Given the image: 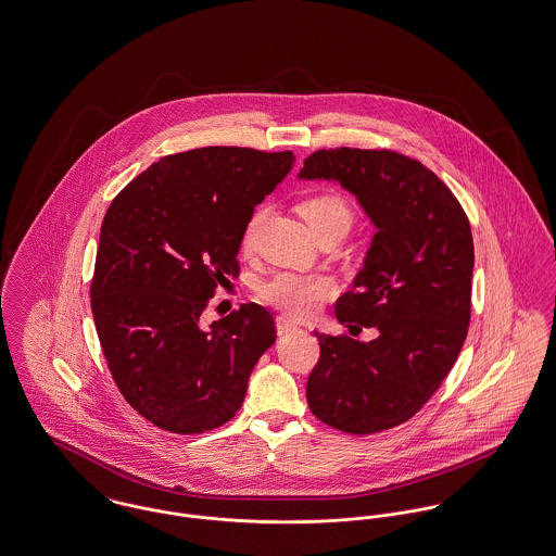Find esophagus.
I'll return each mask as SVG.
<instances>
[{"mask_svg": "<svg viewBox=\"0 0 556 556\" xmlns=\"http://www.w3.org/2000/svg\"><path fill=\"white\" fill-rule=\"evenodd\" d=\"M295 329H300V326L292 321V319H288V317H283V315H279L277 317V333L279 336H288V333H292Z\"/></svg>", "mask_w": 556, "mask_h": 556, "instance_id": "obj_1", "label": "esophagus"}]
</instances>
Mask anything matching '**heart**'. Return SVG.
I'll list each match as a JSON object with an SVG mask.
<instances>
[{
    "mask_svg": "<svg viewBox=\"0 0 556 556\" xmlns=\"http://www.w3.org/2000/svg\"><path fill=\"white\" fill-rule=\"evenodd\" d=\"M306 225L313 232L324 229L331 223L351 225V207L336 195H313L304 199L298 207ZM262 210H258L248 227L243 230V248H252L256 239V230L262 220ZM336 286L326 275H306L294 270H279L266 281H262L258 294L262 300L292 317H308L313 315L321 302L333 294Z\"/></svg>",
    "mask_w": 556,
    "mask_h": 556,
    "instance_id": "b5f03b06",
    "label": "heart"
}]
</instances>
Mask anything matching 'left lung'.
<instances>
[{
  "label": "left lung",
  "instance_id": "1",
  "mask_svg": "<svg viewBox=\"0 0 556 556\" xmlns=\"http://www.w3.org/2000/svg\"><path fill=\"white\" fill-rule=\"evenodd\" d=\"M298 178L340 185L376 229L336 319L378 336L361 342L315 331L321 359L306 382L308 407L351 434L403 425L441 387L466 340L475 268L468 218L434 172L392 151L324 149L304 160Z\"/></svg>",
  "mask_w": 556,
  "mask_h": 556
}]
</instances>
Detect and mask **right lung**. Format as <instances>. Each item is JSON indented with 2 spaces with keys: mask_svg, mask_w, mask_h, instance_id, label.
Wrapping results in <instances>:
<instances>
[{
  "mask_svg": "<svg viewBox=\"0 0 556 556\" xmlns=\"http://www.w3.org/2000/svg\"><path fill=\"white\" fill-rule=\"evenodd\" d=\"M294 162L292 151L239 147L167 155L106 210L92 315L117 389L149 422L195 434L239 412L275 344L273 315L250 302L210 327L199 319L216 286L237 275L254 207Z\"/></svg>",
  "mask_w": 556,
  "mask_h": 556,
  "instance_id": "obj_1",
  "label": "right lung"
}]
</instances>
